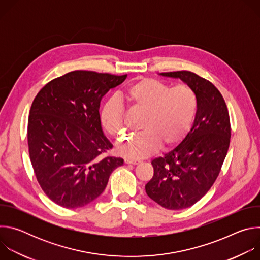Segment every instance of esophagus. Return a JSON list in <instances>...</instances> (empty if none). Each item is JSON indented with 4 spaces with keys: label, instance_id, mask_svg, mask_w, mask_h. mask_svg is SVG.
I'll use <instances>...</instances> for the list:
<instances>
[{
    "label": "esophagus",
    "instance_id": "esophagus-1",
    "mask_svg": "<svg viewBox=\"0 0 260 260\" xmlns=\"http://www.w3.org/2000/svg\"><path fill=\"white\" fill-rule=\"evenodd\" d=\"M124 162L126 165H139L141 162V160H138V159H131V158H125L124 159Z\"/></svg>",
    "mask_w": 260,
    "mask_h": 260
}]
</instances>
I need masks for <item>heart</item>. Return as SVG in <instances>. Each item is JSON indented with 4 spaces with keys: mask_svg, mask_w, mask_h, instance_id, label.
Returning <instances> with one entry per match:
<instances>
[{
    "mask_svg": "<svg viewBox=\"0 0 260 260\" xmlns=\"http://www.w3.org/2000/svg\"><path fill=\"white\" fill-rule=\"evenodd\" d=\"M122 96L131 107L144 113L140 133L127 137L117 146V153L140 159L162 149H170L183 141L189 132L198 110L194 90L185 84L172 87L154 78H142L128 85ZM100 120L105 132L115 139L125 132L124 108L111 99L103 106Z\"/></svg>",
    "mask_w": 260,
    "mask_h": 260,
    "instance_id": "obj_1",
    "label": "heart"
}]
</instances>
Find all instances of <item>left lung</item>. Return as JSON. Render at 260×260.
I'll list each match as a JSON object with an SVG mask.
<instances>
[{
	"instance_id": "1",
	"label": "left lung",
	"mask_w": 260,
	"mask_h": 260,
	"mask_svg": "<svg viewBox=\"0 0 260 260\" xmlns=\"http://www.w3.org/2000/svg\"><path fill=\"white\" fill-rule=\"evenodd\" d=\"M190 86L198 98L193 124L183 141L164 156L152 159L147 196L169 210L186 209L212 187L231 142L230 114L223 96L208 80L189 71L160 73Z\"/></svg>"
}]
</instances>
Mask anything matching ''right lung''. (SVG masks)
<instances>
[{
	"mask_svg": "<svg viewBox=\"0 0 260 260\" xmlns=\"http://www.w3.org/2000/svg\"><path fill=\"white\" fill-rule=\"evenodd\" d=\"M126 77L73 71L36 95L27 123L29 158L41 188L58 206L90 204L123 165L120 157H101L112 144L104 135L99 110L102 98Z\"/></svg>",
	"mask_w": 260,
	"mask_h": 260,
	"instance_id": "right-lung-1",
	"label": "right lung"
}]
</instances>
